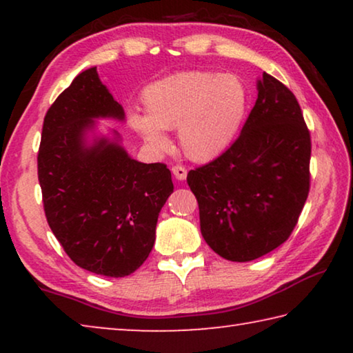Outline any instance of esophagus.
Returning a JSON list of instances; mask_svg holds the SVG:
<instances>
[{"label":"esophagus","instance_id":"34e87169","mask_svg":"<svg viewBox=\"0 0 353 353\" xmlns=\"http://www.w3.org/2000/svg\"><path fill=\"white\" fill-rule=\"evenodd\" d=\"M171 172L174 174V177L177 179V181H185L187 179V170H185V166L182 165H174L171 168Z\"/></svg>","mask_w":353,"mask_h":353}]
</instances>
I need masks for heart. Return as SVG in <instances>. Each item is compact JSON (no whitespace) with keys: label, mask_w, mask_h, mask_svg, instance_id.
<instances>
[{"label":"heart","mask_w":353,"mask_h":353,"mask_svg":"<svg viewBox=\"0 0 353 353\" xmlns=\"http://www.w3.org/2000/svg\"><path fill=\"white\" fill-rule=\"evenodd\" d=\"M143 104L146 115L134 113L130 124L149 146L168 148L163 130L177 128L185 155L208 162L236 139L246 118L249 90L238 74L191 70L149 83Z\"/></svg>","instance_id":"obj_1"}]
</instances>
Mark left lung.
I'll use <instances>...</instances> for the list:
<instances>
[{"mask_svg":"<svg viewBox=\"0 0 353 353\" xmlns=\"http://www.w3.org/2000/svg\"><path fill=\"white\" fill-rule=\"evenodd\" d=\"M312 139L288 87L263 73L241 134L188 172L201 234L230 261H250L288 240L310 191Z\"/></svg>","mask_w":353,"mask_h":353,"instance_id":"1","label":"left lung"}]
</instances>
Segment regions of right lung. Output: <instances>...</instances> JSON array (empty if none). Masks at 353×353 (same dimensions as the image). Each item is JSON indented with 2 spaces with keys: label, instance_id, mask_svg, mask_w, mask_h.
I'll return each mask as SVG.
<instances>
[{
  "label": "right lung",
  "instance_id": "1",
  "mask_svg": "<svg viewBox=\"0 0 353 353\" xmlns=\"http://www.w3.org/2000/svg\"><path fill=\"white\" fill-rule=\"evenodd\" d=\"M124 118L97 68L74 77L48 109L37 155L52 234L77 266L107 277L139 270L155 241L159 213L172 193L165 163H140L105 139L85 145L93 118Z\"/></svg>",
  "mask_w": 353,
  "mask_h": 353
}]
</instances>
